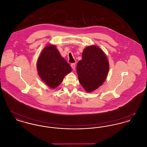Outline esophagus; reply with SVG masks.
<instances>
[{"label": "esophagus", "instance_id": "obj_1", "mask_svg": "<svg viewBox=\"0 0 147 147\" xmlns=\"http://www.w3.org/2000/svg\"><path fill=\"white\" fill-rule=\"evenodd\" d=\"M71 67L72 68V69H74L75 68H76V63H73L71 64Z\"/></svg>", "mask_w": 147, "mask_h": 147}]
</instances>
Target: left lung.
Wrapping results in <instances>:
<instances>
[{
  "mask_svg": "<svg viewBox=\"0 0 147 147\" xmlns=\"http://www.w3.org/2000/svg\"><path fill=\"white\" fill-rule=\"evenodd\" d=\"M109 69L106 56L96 46L86 47L83 52L82 59L77 64L79 81L88 92L95 90L104 83Z\"/></svg>",
  "mask_w": 147,
  "mask_h": 147,
  "instance_id": "1",
  "label": "left lung"
}]
</instances>
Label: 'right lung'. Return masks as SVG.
<instances>
[{"mask_svg": "<svg viewBox=\"0 0 147 147\" xmlns=\"http://www.w3.org/2000/svg\"><path fill=\"white\" fill-rule=\"evenodd\" d=\"M37 68L39 76L49 88H55L71 71L69 64L62 57L55 46H46L39 57Z\"/></svg>", "mask_w": 147, "mask_h": 147, "instance_id": "1", "label": "right lung"}]
</instances>
